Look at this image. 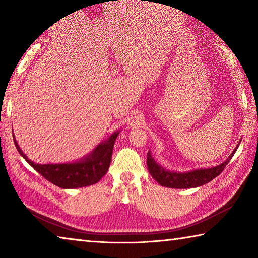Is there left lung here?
<instances>
[{
	"label": "left lung",
	"mask_w": 258,
	"mask_h": 258,
	"mask_svg": "<svg viewBox=\"0 0 258 258\" xmlns=\"http://www.w3.org/2000/svg\"><path fill=\"white\" fill-rule=\"evenodd\" d=\"M239 145L234 148V150L232 151V154L228 157V159L212 168H199L183 173L171 172L160 167V165L157 164L155 159L152 158L150 151L148 152L147 166L151 176L154 177L160 185L166 187H172V189H189V187H197L206 184V183L214 180L217 175H220L225 166L228 165L231 158L233 157L234 152L237 151Z\"/></svg>",
	"instance_id": "8db88e82"
}]
</instances>
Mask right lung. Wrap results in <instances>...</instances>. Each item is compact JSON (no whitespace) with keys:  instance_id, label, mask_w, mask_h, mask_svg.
Returning <instances> with one entry per match:
<instances>
[{"instance_id":"1","label":"right lung","mask_w":258,"mask_h":258,"mask_svg":"<svg viewBox=\"0 0 258 258\" xmlns=\"http://www.w3.org/2000/svg\"><path fill=\"white\" fill-rule=\"evenodd\" d=\"M119 132H113L81 159L62 164L34 163L24 154L15 139L14 141L20 156L47 181L62 189H77L95 184L104 176L110 166L113 145Z\"/></svg>"}]
</instances>
